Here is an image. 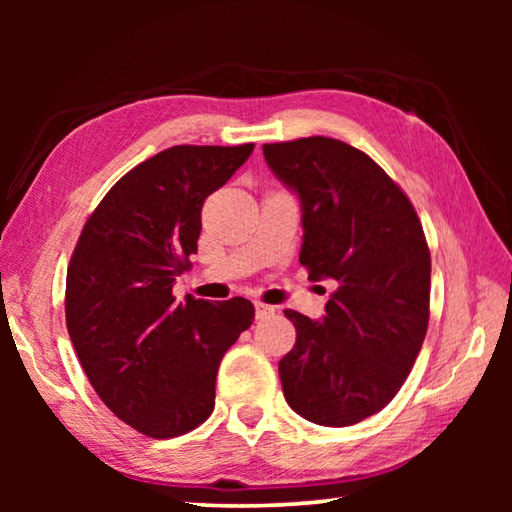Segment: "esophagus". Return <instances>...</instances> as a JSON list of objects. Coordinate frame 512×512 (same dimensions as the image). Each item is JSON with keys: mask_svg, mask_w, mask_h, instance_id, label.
<instances>
[{"mask_svg": "<svg viewBox=\"0 0 512 512\" xmlns=\"http://www.w3.org/2000/svg\"><path fill=\"white\" fill-rule=\"evenodd\" d=\"M273 314H275V307L264 305V302H255V316H257V320L271 318Z\"/></svg>", "mask_w": 512, "mask_h": 512, "instance_id": "obj_1", "label": "esophagus"}]
</instances>
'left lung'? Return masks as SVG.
Here are the masks:
<instances>
[{
	"instance_id": "left-lung-1",
	"label": "left lung",
	"mask_w": 512,
	"mask_h": 512,
	"mask_svg": "<svg viewBox=\"0 0 512 512\" xmlns=\"http://www.w3.org/2000/svg\"><path fill=\"white\" fill-rule=\"evenodd\" d=\"M264 158L302 205L300 264L309 280H336L323 320L287 309L296 345L280 361L293 411L348 427L393 400L429 325L431 255L400 185L332 137L264 144Z\"/></svg>"
}]
</instances>
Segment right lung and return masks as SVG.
<instances>
[{
  "label": "right lung",
  "mask_w": 512,
  "mask_h": 512,
  "mask_svg": "<svg viewBox=\"0 0 512 512\" xmlns=\"http://www.w3.org/2000/svg\"><path fill=\"white\" fill-rule=\"evenodd\" d=\"M255 144L171 146L112 185L67 266L65 318L101 402L149 438H176L214 411L223 354L253 325L246 298H173L198 250L205 198Z\"/></svg>",
  "instance_id": "1"
}]
</instances>
